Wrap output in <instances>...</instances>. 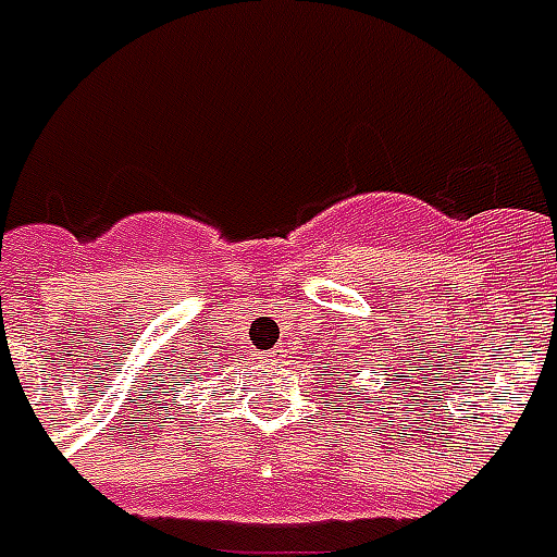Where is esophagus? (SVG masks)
Here are the masks:
<instances>
[{
  "label": "esophagus",
  "mask_w": 557,
  "mask_h": 557,
  "mask_svg": "<svg viewBox=\"0 0 557 557\" xmlns=\"http://www.w3.org/2000/svg\"><path fill=\"white\" fill-rule=\"evenodd\" d=\"M270 359H282V350H273V354H270Z\"/></svg>",
  "instance_id": "obj_1"
}]
</instances>
